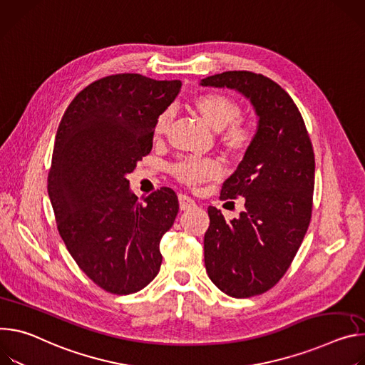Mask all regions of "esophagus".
<instances>
[{
	"label": "esophagus",
	"mask_w": 365,
	"mask_h": 365,
	"mask_svg": "<svg viewBox=\"0 0 365 365\" xmlns=\"http://www.w3.org/2000/svg\"><path fill=\"white\" fill-rule=\"evenodd\" d=\"M178 201H180V209L181 210H191V209H194L197 205H195V201L191 198V197H188V195H185V194H180L178 195Z\"/></svg>",
	"instance_id": "esophagus-1"
}]
</instances>
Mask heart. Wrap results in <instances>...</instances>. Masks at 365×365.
<instances>
[{"mask_svg":"<svg viewBox=\"0 0 365 365\" xmlns=\"http://www.w3.org/2000/svg\"><path fill=\"white\" fill-rule=\"evenodd\" d=\"M194 111L200 115L207 126L213 130H222L219 140L223 149L235 158L244 156L255 142L254 128L240 120V104L222 93L201 94L192 101ZM171 110L162 111L153 126L155 138H164L171 125ZM171 174L182 184L195 187L201 182L215 181L222 177L223 167L213 158H192L187 156L180 159L171 167Z\"/></svg>","mask_w":365,"mask_h":365,"instance_id":"1","label":"heart"}]
</instances>
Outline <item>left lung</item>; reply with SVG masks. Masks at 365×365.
Here are the masks:
<instances>
[{
    "mask_svg": "<svg viewBox=\"0 0 365 365\" xmlns=\"http://www.w3.org/2000/svg\"><path fill=\"white\" fill-rule=\"evenodd\" d=\"M248 97L259 117L252 148L227 178L220 200L245 197V212L227 222L209 207L205 264L213 284L245 299L272 289L292 265L307 232L314 188V153L293 98L272 79L227 71L201 79Z\"/></svg>",
    "mask_w": 365,
    "mask_h": 365,
    "instance_id": "left-lung-1",
    "label": "left lung"
}]
</instances>
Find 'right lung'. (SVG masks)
<instances>
[{
  "mask_svg": "<svg viewBox=\"0 0 365 365\" xmlns=\"http://www.w3.org/2000/svg\"><path fill=\"white\" fill-rule=\"evenodd\" d=\"M180 88L178 79L108 75L78 93L59 123L48 175L58 232L107 293H136L159 272V242L174 225L178 197L162 187L140 203L126 175L150 152L155 121Z\"/></svg>",
  "mask_w": 365,
  "mask_h": 365,
  "instance_id": "right-lung-1",
  "label": "right lung"
}]
</instances>
